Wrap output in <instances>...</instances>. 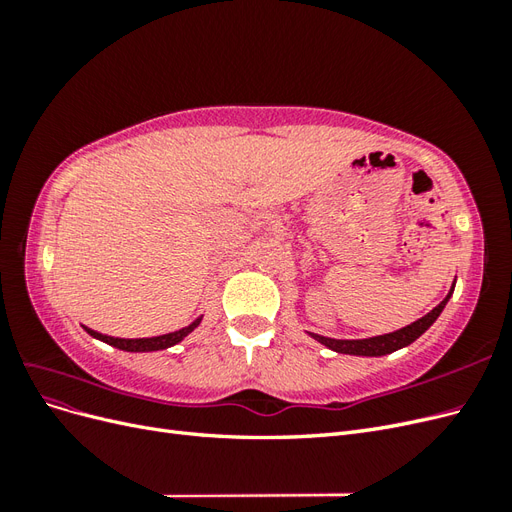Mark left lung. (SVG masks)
<instances>
[{
  "label": "left lung",
  "mask_w": 512,
  "mask_h": 512,
  "mask_svg": "<svg viewBox=\"0 0 512 512\" xmlns=\"http://www.w3.org/2000/svg\"><path fill=\"white\" fill-rule=\"evenodd\" d=\"M453 288L448 290V294L444 297V301L440 305H436L431 309L429 314H425L423 318H418L416 322L408 324V327L393 331V333H386V335H376V337H365V339H333V337H324V335H316V333H309L312 335L316 342H320L322 346H327L333 352L339 354H354V356H384V354H391L399 348H406L412 342H416L418 337H421L433 322L438 320V316L442 314V309L446 307L448 299L453 297Z\"/></svg>",
  "instance_id": "8db88e82"
}]
</instances>
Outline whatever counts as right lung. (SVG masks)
I'll return each mask as SVG.
<instances>
[{"label": "right lung", "instance_id": "obj_1", "mask_svg": "<svg viewBox=\"0 0 512 512\" xmlns=\"http://www.w3.org/2000/svg\"><path fill=\"white\" fill-rule=\"evenodd\" d=\"M200 320H203V316L196 318L192 324H188V327H183L175 333H166V335H158V337H141V339H123V337H111V335H102L98 331H91L85 327V331L91 335L100 339V342L113 346V348H119V350H126V352H156V350H166L170 346H175L179 342H183L185 337H188L198 324Z\"/></svg>", "mask_w": 512, "mask_h": 512}]
</instances>
